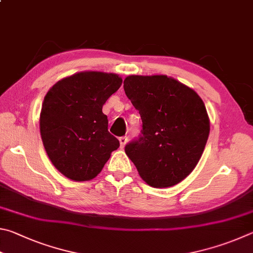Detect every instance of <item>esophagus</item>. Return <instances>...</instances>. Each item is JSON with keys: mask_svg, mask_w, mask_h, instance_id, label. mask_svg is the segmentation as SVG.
Here are the masks:
<instances>
[{"mask_svg": "<svg viewBox=\"0 0 253 253\" xmlns=\"http://www.w3.org/2000/svg\"><path fill=\"white\" fill-rule=\"evenodd\" d=\"M119 140H120V145H121V148L126 147V144L127 142V136H121Z\"/></svg>", "mask_w": 253, "mask_h": 253, "instance_id": "34e87169", "label": "esophagus"}]
</instances>
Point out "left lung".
<instances>
[{
  "label": "left lung",
  "instance_id": "8db88e82",
  "mask_svg": "<svg viewBox=\"0 0 253 253\" xmlns=\"http://www.w3.org/2000/svg\"><path fill=\"white\" fill-rule=\"evenodd\" d=\"M124 92L139 111L142 130L126 145L141 178L153 188L178 184L206 148L210 122L197 92L167 75H130Z\"/></svg>",
  "mask_w": 253,
  "mask_h": 253
}]
</instances>
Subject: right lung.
<instances>
[{"instance_id":"obj_1","label":"right lung","mask_w":253,"mask_h":253,"mask_svg":"<svg viewBox=\"0 0 253 253\" xmlns=\"http://www.w3.org/2000/svg\"><path fill=\"white\" fill-rule=\"evenodd\" d=\"M121 84L118 74L88 71L62 79L46 93L40 132L53 166L66 178H95L120 147L102 106Z\"/></svg>"}]
</instances>
